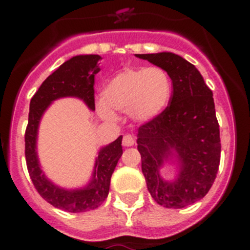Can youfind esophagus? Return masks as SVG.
<instances>
[{
  "mask_svg": "<svg viewBox=\"0 0 250 250\" xmlns=\"http://www.w3.org/2000/svg\"><path fill=\"white\" fill-rule=\"evenodd\" d=\"M135 144V138L132 135H125L123 139V145L124 146H132Z\"/></svg>",
  "mask_w": 250,
  "mask_h": 250,
  "instance_id": "1",
  "label": "esophagus"
}]
</instances>
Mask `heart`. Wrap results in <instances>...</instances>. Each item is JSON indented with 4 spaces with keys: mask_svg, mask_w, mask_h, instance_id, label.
Wrapping results in <instances>:
<instances>
[{
    "mask_svg": "<svg viewBox=\"0 0 250 250\" xmlns=\"http://www.w3.org/2000/svg\"><path fill=\"white\" fill-rule=\"evenodd\" d=\"M171 83L164 70L159 67L125 68L107 81L103 89V100L96 110L101 119L114 121L115 112H127L136 123H149L167 106Z\"/></svg>",
    "mask_w": 250,
    "mask_h": 250,
    "instance_id": "1",
    "label": "heart"
}]
</instances>
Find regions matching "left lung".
<instances>
[{
    "mask_svg": "<svg viewBox=\"0 0 250 250\" xmlns=\"http://www.w3.org/2000/svg\"><path fill=\"white\" fill-rule=\"evenodd\" d=\"M135 56L163 68L173 81L170 105L139 127L136 143L149 193L159 205L180 209L203 199L218 173L220 136L213 92L199 70L179 55ZM165 166L176 169L174 178L162 176Z\"/></svg>",
    "mask_w": 250,
    "mask_h": 250,
    "instance_id": "1",
    "label": "left lung"
}]
</instances>
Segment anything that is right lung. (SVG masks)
<instances>
[{"mask_svg": "<svg viewBox=\"0 0 250 250\" xmlns=\"http://www.w3.org/2000/svg\"><path fill=\"white\" fill-rule=\"evenodd\" d=\"M99 55H77L65 61L40 86L31 99L28 125L25 134V155L28 174L35 188L46 202L68 213L94 210L109 194L110 180L119 159L123 155V136L101 146L95 159L91 178L80 188H63L55 184L43 173L37 154V138L41 119L52 103L59 99L75 98L95 110V75L100 71Z\"/></svg>", "mask_w": 250, "mask_h": 250, "instance_id": "right-lung-1", "label": "right lung"}]
</instances>
